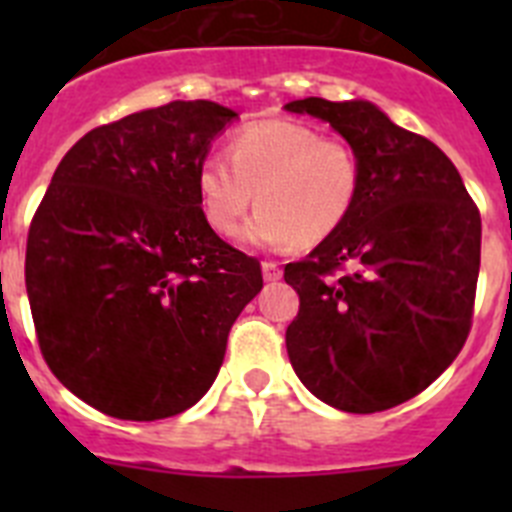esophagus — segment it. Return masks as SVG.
<instances>
[{"label":"esophagus","instance_id":"1","mask_svg":"<svg viewBox=\"0 0 512 512\" xmlns=\"http://www.w3.org/2000/svg\"><path fill=\"white\" fill-rule=\"evenodd\" d=\"M261 269H264L266 282H277V279L282 277V266H279L277 261H264V264H261Z\"/></svg>","mask_w":512,"mask_h":512}]
</instances>
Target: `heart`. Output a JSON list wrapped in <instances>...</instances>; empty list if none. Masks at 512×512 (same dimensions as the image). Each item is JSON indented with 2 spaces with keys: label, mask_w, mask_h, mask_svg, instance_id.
Segmentation results:
<instances>
[{
  "label": "heart",
  "mask_w": 512,
  "mask_h": 512,
  "mask_svg": "<svg viewBox=\"0 0 512 512\" xmlns=\"http://www.w3.org/2000/svg\"><path fill=\"white\" fill-rule=\"evenodd\" d=\"M205 220L223 238L241 233L259 246H318L338 233L361 194V158L343 140L292 120H259L238 128L228 156L210 153L197 169Z\"/></svg>",
  "instance_id": "heart-1"
}]
</instances>
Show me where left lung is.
Here are the masks:
<instances>
[{"mask_svg": "<svg viewBox=\"0 0 512 512\" xmlns=\"http://www.w3.org/2000/svg\"><path fill=\"white\" fill-rule=\"evenodd\" d=\"M361 158L343 228L284 266L300 295L287 328L297 377L325 405L379 413L423 392L472 328L482 220L451 158L372 102L297 99Z\"/></svg>", "mask_w": 512, "mask_h": 512, "instance_id": "8db88e82", "label": "left lung"}]
</instances>
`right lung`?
<instances>
[{"label":"right lung","instance_id":"right-lung-1","mask_svg":"<svg viewBox=\"0 0 512 512\" xmlns=\"http://www.w3.org/2000/svg\"><path fill=\"white\" fill-rule=\"evenodd\" d=\"M233 117L179 99L99 125L35 210L25 287L40 354L99 413L161 420L192 408L264 287L259 261L210 228L197 194L202 158Z\"/></svg>","mask_w":512,"mask_h":512}]
</instances>
